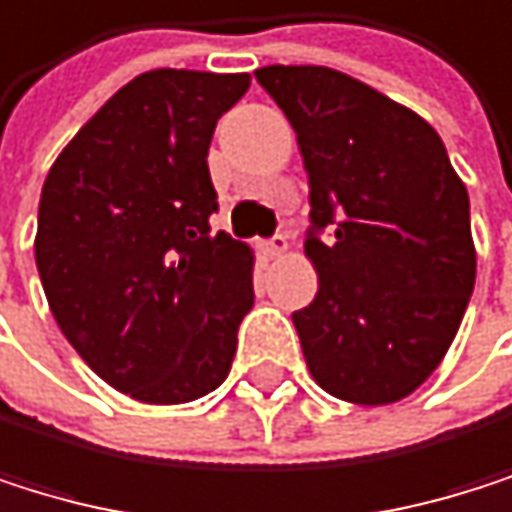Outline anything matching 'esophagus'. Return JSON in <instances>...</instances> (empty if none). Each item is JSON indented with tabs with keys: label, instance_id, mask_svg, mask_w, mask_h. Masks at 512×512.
I'll return each mask as SVG.
<instances>
[{
	"label": "esophagus",
	"instance_id": "1",
	"mask_svg": "<svg viewBox=\"0 0 512 512\" xmlns=\"http://www.w3.org/2000/svg\"><path fill=\"white\" fill-rule=\"evenodd\" d=\"M288 248H291V242H288V236H273L270 242H264V254L267 258H282V254H288Z\"/></svg>",
	"mask_w": 512,
	"mask_h": 512
}]
</instances>
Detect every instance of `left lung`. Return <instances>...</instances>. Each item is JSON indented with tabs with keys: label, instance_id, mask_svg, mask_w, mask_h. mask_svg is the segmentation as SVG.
<instances>
[{
	"label": "left lung",
	"instance_id": "1",
	"mask_svg": "<svg viewBox=\"0 0 512 512\" xmlns=\"http://www.w3.org/2000/svg\"><path fill=\"white\" fill-rule=\"evenodd\" d=\"M254 78L309 175L303 251L318 294L291 315L306 367L349 404H397L440 367L477 282L464 181L425 118L346 72L264 66Z\"/></svg>",
	"mask_w": 512,
	"mask_h": 512
}]
</instances>
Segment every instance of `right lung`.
Returning a JSON list of instances; mask_svg holds the SVG:
<instances>
[{
	"instance_id": "add662e5",
	"label": "right lung",
	"mask_w": 512,
	"mask_h": 512,
	"mask_svg": "<svg viewBox=\"0 0 512 512\" xmlns=\"http://www.w3.org/2000/svg\"><path fill=\"white\" fill-rule=\"evenodd\" d=\"M251 75L151 69L54 160L35 267L63 337L142 404H188L233 364L254 251L212 230L209 142Z\"/></svg>"
}]
</instances>
